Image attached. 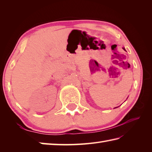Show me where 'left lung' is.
Returning a JSON list of instances; mask_svg holds the SVG:
<instances>
[{
	"mask_svg": "<svg viewBox=\"0 0 152 152\" xmlns=\"http://www.w3.org/2000/svg\"><path fill=\"white\" fill-rule=\"evenodd\" d=\"M123 49H124V50H125V51H126V50H125V48H123ZM117 107H115V108H116Z\"/></svg>",
	"mask_w": 152,
	"mask_h": 152,
	"instance_id": "8db88e82",
	"label": "left lung"
}]
</instances>
